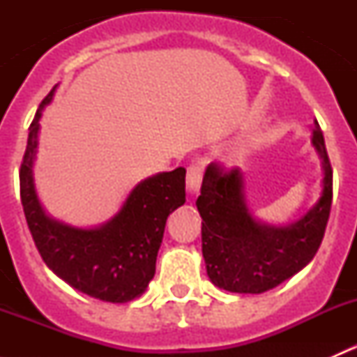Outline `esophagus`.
I'll return each instance as SVG.
<instances>
[{"label": "esophagus", "instance_id": "esophagus-1", "mask_svg": "<svg viewBox=\"0 0 357 357\" xmlns=\"http://www.w3.org/2000/svg\"><path fill=\"white\" fill-rule=\"evenodd\" d=\"M202 172H204V165L200 162H193L186 172V190L190 195H197L202 183Z\"/></svg>", "mask_w": 357, "mask_h": 357}]
</instances>
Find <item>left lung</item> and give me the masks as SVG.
Wrapping results in <instances>:
<instances>
[{"label":"left lung","instance_id":"8db88e82","mask_svg":"<svg viewBox=\"0 0 357 357\" xmlns=\"http://www.w3.org/2000/svg\"><path fill=\"white\" fill-rule=\"evenodd\" d=\"M311 143L321 160V193L290 225H271L252 212L242 169L221 171L212 162L204 172L197 208L202 215V255L215 287L233 294H262L297 275L321 245L332 207V165L316 122Z\"/></svg>","mask_w":357,"mask_h":357}]
</instances>
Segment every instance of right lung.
Here are the masks:
<instances>
[{
  "label": "right lung",
  "instance_id": "right-lung-1",
  "mask_svg": "<svg viewBox=\"0 0 357 357\" xmlns=\"http://www.w3.org/2000/svg\"><path fill=\"white\" fill-rule=\"evenodd\" d=\"M56 86L39 105L29 128L20 167V199L43 261L72 289L103 302L124 304L143 294L155 275V261L169 214L186 202L183 167L142 179L109 221L91 228L68 225L46 212L36 190L41 117Z\"/></svg>",
  "mask_w": 357,
  "mask_h": 357
}]
</instances>
